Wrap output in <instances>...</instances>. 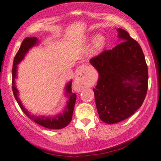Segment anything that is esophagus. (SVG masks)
<instances>
[{"label":"esophagus","mask_w":161,"mask_h":161,"mask_svg":"<svg viewBox=\"0 0 161 161\" xmlns=\"http://www.w3.org/2000/svg\"><path fill=\"white\" fill-rule=\"evenodd\" d=\"M87 68H85V67H82L78 72V74H76V77H75L74 87L77 91L82 90V88L86 87L87 84H88V82H87L86 80V78L84 76V74L87 72Z\"/></svg>","instance_id":"34e87169"}]
</instances>
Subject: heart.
Returning a JSON list of instances; mask_svg holds the SVG:
<instances>
[{"instance_id": "heart-1", "label": "heart", "mask_w": 161, "mask_h": 161, "mask_svg": "<svg viewBox=\"0 0 161 161\" xmlns=\"http://www.w3.org/2000/svg\"><path fill=\"white\" fill-rule=\"evenodd\" d=\"M105 44V38L103 36H97L94 38L93 44V50L94 52L100 50Z\"/></svg>"}]
</instances>
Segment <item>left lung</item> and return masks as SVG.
Wrapping results in <instances>:
<instances>
[{"instance_id": "left-lung-1", "label": "left lung", "mask_w": 161, "mask_h": 161, "mask_svg": "<svg viewBox=\"0 0 161 161\" xmlns=\"http://www.w3.org/2000/svg\"><path fill=\"white\" fill-rule=\"evenodd\" d=\"M121 43L90 60L99 77L93 88L99 117L108 124L123 121L141 107L148 89V67L141 47L125 30Z\"/></svg>"}]
</instances>
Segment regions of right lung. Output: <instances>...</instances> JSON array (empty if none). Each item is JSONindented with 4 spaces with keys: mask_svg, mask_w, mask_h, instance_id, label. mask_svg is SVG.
<instances>
[{
    "mask_svg": "<svg viewBox=\"0 0 161 161\" xmlns=\"http://www.w3.org/2000/svg\"><path fill=\"white\" fill-rule=\"evenodd\" d=\"M37 43V38L36 37H29L25 38L21 43V45L20 47L19 50L16 53L15 58H14L13 61V70H12V87H13V91L15 96V98L16 101L18 102V105H19L20 108H21L23 112L38 125L43 126L44 128L50 129H61L62 128L66 127L69 123H70L71 119H72L73 112H74V108L75 103H76V93H72V88H71V84L72 82H70L67 85L66 87V92L67 94L70 96V99L68 102V105L65 108L64 113L62 114L57 115L54 117H36V116H33L30 114L29 111L22 105L21 101L18 99V90L16 88L15 85V79L16 77V70H17V64L21 61L23 59L24 56L26 53V52L29 50L30 48H31L32 46H34Z\"/></svg>",
    "mask_w": 161,
    "mask_h": 161,
    "instance_id": "1",
    "label": "right lung"
}]
</instances>
